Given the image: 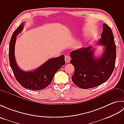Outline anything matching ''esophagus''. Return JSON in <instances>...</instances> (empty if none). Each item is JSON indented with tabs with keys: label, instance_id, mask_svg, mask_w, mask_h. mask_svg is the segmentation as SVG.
I'll return each instance as SVG.
<instances>
[{
	"label": "esophagus",
	"instance_id": "1",
	"mask_svg": "<svg viewBox=\"0 0 124 124\" xmlns=\"http://www.w3.org/2000/svg\"><path fill=\"white\" fill-rule=\"evenodd\" d=\"M70 56H69V55H67L66 56H65V61L66 63H69L70 62Z\"/></svg>",
	"mask_w": 124,
	"mask_h": 124
}]
</instances>
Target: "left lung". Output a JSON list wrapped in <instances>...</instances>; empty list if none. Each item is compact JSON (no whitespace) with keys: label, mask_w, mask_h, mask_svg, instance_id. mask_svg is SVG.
<instances>
[{"label":"left lung","mask_w":124,"mask_h":124,"mask_svg":"<svg viewBox=\"0 0 124 124\" xmlns=\"http://www.w3.org/2000/svg\"><path fill=\"white\" fill-rule=\"evenodd\" d=\"M103 30L97 44L104 46V51L99 58L94 57L92 46L81 48L70 53V63L75 68L71 79L76 86L88 89L101 85L110 77L114 71L116 47L110 27L103 24Z\"/></svg>","instance_id":"left-lung-1"}]
</instances>
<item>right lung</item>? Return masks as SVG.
Segmentation results:
<instances>
[{
    "mask_svg": "<svg viewBox=\"0 0 124 124\" xmlns=\"http://www.w3.org/2000/svg\"><path fill=\"white\" fill-rule=\"evenodd\" d=\"M23 24L18 26L10 38L8 54L10 66L16 79L22 87L33 91L41 90L51 83L55 73L65 64L64 55L49 59L33 71L25 72L21 69L16 62L14 53L16 36L22 31Z\"/></svg>",
    "mask_w": 124,
    "mask_h": 124,
    "instance_id": "right-lung-1",
    "label": "right lung"
}]
</instances>
